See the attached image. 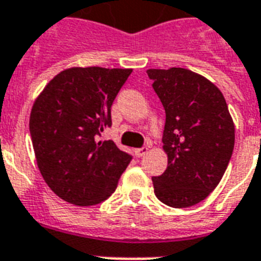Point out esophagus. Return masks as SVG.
<instances>
[{"label": "esophagus", "mask_w": 261, "mask_h": 261, "mask_svg": "<svg viewBox=\"0 0 261 261\" xmlns=\"http://www.w3.org/2000/svg\"><path fill=\"white\" fill-rule=\"evenodd\" d=\"M149 150V146H142V147H138V149H135V154L138 155V157H142L145 155Z\"/></svg>", "instance_id": "34e87169"}]
</instances>
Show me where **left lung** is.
I'll use <instances>...</instances> for the list:
<instances>
[{"instance_id": "1", "label": "left lung", "mask_w": 261, "mask_h": 261, "mask_svg": "<svg viewBox=\"0 0 261 261\" xmlns=\"http://www.w3.org/2000/svg\"><path fill=\"white\" fill-rule=\"evenodd\" d=\"M165 110L168 167L153 177L155 196L174 208L202 202L218 186L234 147V123L222 92L182 67L149 69Z\"/></svg>"}]
</instances>
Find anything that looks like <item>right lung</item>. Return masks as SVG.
Returning a JSON list of instances; mask_svg holds the SVG:
<instances>
[{"mask_svg": "<svg viewBox=\"0 0 261 261\" xmlns=\"http://www.w3.org/2000/svg\"><path fill=\"white\" fill-rule=\"evenodd\" d=\"M131 71L70 67L35 100L30 133L39 171L71 204L93 206L110 198L133 159L112 141H97L112 124L111 106Z\"/></svg>", "mask_w": 261, "mask_h": 261, "instance_id": "right-lung-1", "label": "right lung"}]
</instances>
